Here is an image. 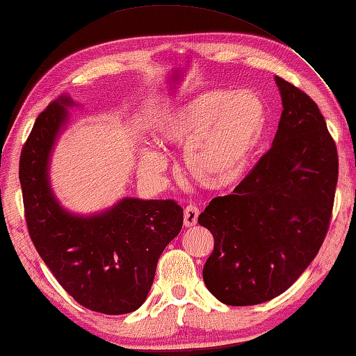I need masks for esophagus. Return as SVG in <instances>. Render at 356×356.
Listing matches in <instances>:
<instances>
[{
	"mask_svg": "<svg viewBox=\"0 0 356 356\" xmlns=\"http://www.w3.org/2000/svg\"><path fill=\"white\" fill-rule=\"evenodd\" d=\"M198 213H200V211H198L195 204H188L185 209V213H184V225L186 227L195 226L197 220H198Z\"/></svg>",
	"mask_w": 356,
	"mask_h": 356,
	"instance_id": "34e87169",
	"label": "esophagus"
}]
</instances>
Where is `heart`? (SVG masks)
<instances>
[{
  "label": "heart",
  "mask_w": 356,
  "mask_h": 356,
  "mask_svg": "<svg viewBox=\"0 0 356 356\" xmlns=\"http://www.w3.org/2000/svg\"><path fill=\"white\" fill-rule=\"evenodd\" d=\"M267 126L266 106L253 94L212 90L161 112L153 136L161 147L184 149V165L209 189H226L244 177ZM168 161L158 148L139 154V172L159 184Z\"/></svg>",
  "instance_id": "b5f03b06"
}]
</instances>
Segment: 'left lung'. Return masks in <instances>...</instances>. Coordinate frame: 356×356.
Listing matches in <instances>:
<instances>
[{
    "label": "left lung",
    "instance_id": "1",
    "mask_svg": "<svg viewBox=\"0 0 356 356\" xmlns=\"http://www.w3.org/2000/svg\"><path fill=\"white\" fill-rule=\"evenodd\" d=\"M276 136L232 194L198 216L213 235L203 280L217 299L249 307L275 299L308 268L326 236L338 156L317 104L284 79Z\"/></svg>",
    "mask_w": 356,
    "mask_h": 356
}]
</instances>
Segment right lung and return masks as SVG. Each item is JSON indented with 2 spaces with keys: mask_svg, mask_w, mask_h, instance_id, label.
Segmentation results:
<instances>
[{
  "mask_svg": "<svg viewBox=\"0 0 356 356\" xmlns=\"http://www.w3.org/2000/svg\"><path fill=\"white\" fill-rule=\"evenodd\" d=\"M77 106L62 95L36 118L19 159L29 234L63 290L81 307L109 316L136 311L153 285L158 261L184 225L172 200L122 197L89 216L60 204L49 179L57 139Z\"/></svg>",
  "mask_w": 356,
  "mask_h": 356,
  "instance_id": "add662e5",
  "label": "right lung"
}]
</instances>
